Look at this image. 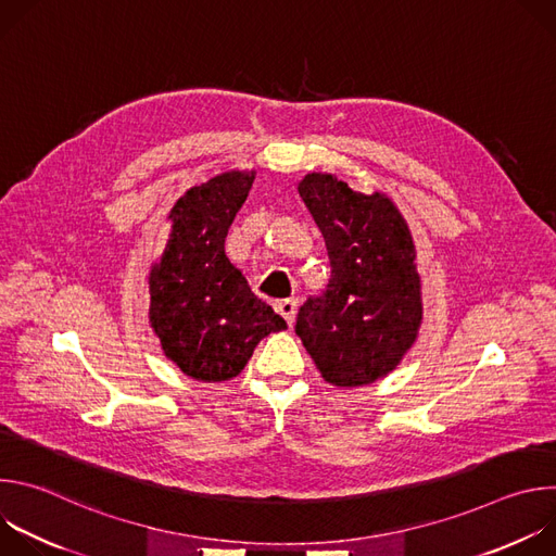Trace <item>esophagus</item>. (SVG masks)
Returning <instances> with one entry per match:
<instances>
[{"mask_svg":"<svg viewBox=\"0 0 556 556\" xmlns=\"http://www.w3.org/2000/svg\"><path fill=\"white\" fill-rule=\"evenodd\" d=\"M275 309L283 316L286 324L290 326L294 321V314H296V301L294 299H281L275 303Z\"/></svg>","mask_w":556,"mask_h":556,"instance_id":"obj_1","label":"esophagus"}]
</instances>
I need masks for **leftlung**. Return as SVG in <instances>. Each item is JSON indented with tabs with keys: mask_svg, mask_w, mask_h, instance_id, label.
<instances>
[{
	"mask_svg": "<svg viewBox=\"0 0 556 556\" xmlns=\"http://www.w3.org/2000/svg\"><path fill=\"white\" fill-rule=\"evenodd\" d=\"M299 193L319 226L330 281L299 307L294 332L324 378L369 384L401 363L422 321L412 232L389 198L307 174Z\"/></svg>",
	"mask_w": 556,
	"mask_h": 556,
	"instance_id": "1",
	"label": "left lung"
}]
</instances>
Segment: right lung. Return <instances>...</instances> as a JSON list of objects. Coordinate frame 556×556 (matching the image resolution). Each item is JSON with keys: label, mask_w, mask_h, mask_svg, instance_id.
Instances as JSON below:
<instances>
[{"label": "right lung", "mask_w": 556, "mask_h": 556, "mask_svg": "<svg viewBox=\"0 0 556 556\" xmlns=\"http://www.w3.org/2000/svg\"><path fill=\"white\" fill-rule=\"evenodd\" d=\"M253 180L228 172L189 189L172 208L174 230L149 277L151 326L165 354L198 380L237 376L264 337L286 328L224 253Z\"/></svg>", "instance_id": "add662e5"}]
</instances>
